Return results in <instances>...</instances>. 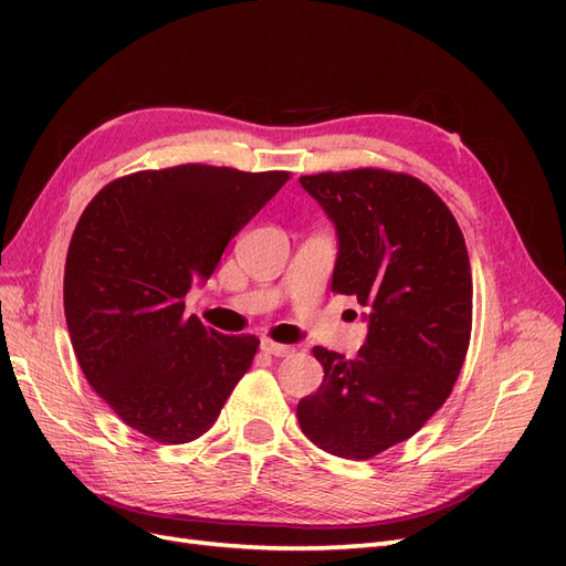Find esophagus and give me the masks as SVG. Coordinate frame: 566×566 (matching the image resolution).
Instances as JSON below:
<instances>
[{"mask_svg": "<svg viewBox=\"0 0 566 566\" xmlns=\"http://www.w3.org/2000/svg\"><path fill=\"white\" fill-rule=\"evenodd\" d=\"M262 352L271 354V356H290L295 349L290 345H279V342H271V339H262Z\"/></svg>", "mask_w": 566, "mask_h": 566, "instance_id": "esophagus-1", "label": "esophagus"}]
</instances>
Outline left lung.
<instances>
[{
    "label": "left lung",
    "mask_w": 566,
    "mask_h": 566,
    "mask_svg": "<svg viewBox=\"0 0 566 566\" xmlns=\"http://www.w3.org/2000/svg\"><path fill=\"white\" fill-rule=\"evenodd\" d=\"M337 235L333 293L366 306L356 358L314 347L321 387L297 403L318 449L368 460L413 437L449 399L472 328L465 238L416 177L352 169L300 177Z\"/></svg>",
    "instance_id": "8db88e82"
}]
</instances>
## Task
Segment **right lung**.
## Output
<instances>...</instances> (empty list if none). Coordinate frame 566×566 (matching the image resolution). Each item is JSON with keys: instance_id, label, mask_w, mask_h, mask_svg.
I'll use <instances>...</instances> for the list:
<instances>
[{"instance_id": "right-lung-1", "label": "right lung", "mask_w": 566, "mask_h": 566, "mask_svg": "<svg viewBox=\"0 0 566 566\" xmlns=\"http://www.w3.org/2000/svg\"><path fill=\"white\" fill-rule=\"evenodd\" d=\"M287 172L179 165L101 188L65 260V323L84 378L119 420L163 443L217 422L260 339L186 316L231 238L281 191Z\"/></svg>"}]
</instances>
